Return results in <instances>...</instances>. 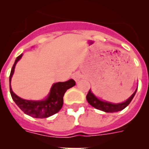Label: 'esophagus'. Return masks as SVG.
Masks as SVG:
<instances>
[{"label":"esophagus","mask_w":149,"mask_h":149,"mask_svg":"<svg viewBox=\"0 0 149 149\" xmlns=\"http://www.w3.org/2000/svg\"><path fill=\"white\" fill-rule=\"evenodd\" d=\"M72 77H73V79L76 81V82H77V83L79 82V81H80V80H81V74L79 72H76L75 73L73 74Z\"/></svg>","instance_id":"34e87169"}]
</instances>
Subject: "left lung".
<instances>
[{
    "label": "left lung",
    "instance_id": "obj_1",
    "mask_svg": "<svg viewBox=\"0 0 149 149\" xmlns=\"http://www.w3.org/2000/svg\"><path fill=\"white\" fill-rule=\"evenodd\" d=\"M136 90H137V89H136V91L133 93L132 95L128 99L126 100L125 102H122V103L120 104H113L110 103V102H107V101L99 100L91 92L90 89H89L88 94L86 95V100H87L89 104L91 106H93V107H95V108L102 110V111L106 112V113H114V112L121 111V110L125 108L126 107L131 103V101L134 98V95L136 93Z\"/></svg>",
    "mask_w": 149,
    "mask_h": 149
}]
</instances>
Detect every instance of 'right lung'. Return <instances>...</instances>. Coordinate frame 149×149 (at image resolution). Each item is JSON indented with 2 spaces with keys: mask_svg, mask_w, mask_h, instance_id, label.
<instances>
[{
  "mask_svg": "<svg viewBox=\"0 0 149 149\" xmlns=\"http://www.w3.org/2000/svg\"><path fill=\"white\" fill-rule=\"evenodd\" d=\"M22 54H21L17 57L10 72V90L12 98L24 113L33 118L43 119L54 115L55 113L60 111L63 107V96L65 93L67 89H70L75 85V81L70 79L69 81L65 82H58L54 84L51 86L48 97L42 101H29V100L22 99L13 93L10 85L15 65L17 62L22 58Z\"/></svg>",
  "mask_w": 149,
  "mask_h": 149,
  "instance_id": "right-lung-1",
  "label": "right lung"
}]
</instances>
